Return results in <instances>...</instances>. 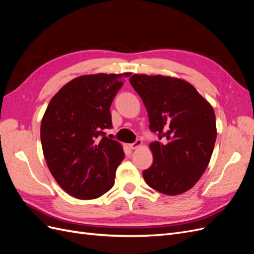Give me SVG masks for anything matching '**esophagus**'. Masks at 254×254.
Segmentation results:
<instances>
[{
  "instance_id": "obj_1",
  "label": "esophagus",
  "mask_w": 254,
  "mask_h": 254,
  "mask_svg": "<svg viewBox=\"0 0 254 254\" xmlns=\"http://www.w3.org/2000/svg\"><path fill=\"white\" fill-rule=\"evenodd\" d=\"M142 144H143V142H142V140H140V139H137L134 143H132V144H130L129 145V147L131 148V149H136V148H139V147H141L142 146Z\"/></svg>"
}]
</instances>
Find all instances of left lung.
I'll return each mask as SVG.
<instances>
[{
	"label": "left lung",
	"mask_w": 254,
	"mask_h": 254,
	"mask_svg": "<svg viewBox=\"0 0 254 254\" xmlns=\"http://www.w3.org/2000/svg\"><path fill=\"white\" fill-rule=\"evenodd\" d=\"M129 81L146 107L150 130L166 139L149 144L153 162L143 172L145 182L165 195L186 193L212 157L217 135L213 107L180 78L134 74Z\"/></svg>",
	"instance_id": "obj_1"
}]
</instances>
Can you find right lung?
Masks as SVG:
<instances>
[{
  "mask_svg": "<svg viewBox=\"0 0 254 254\" xmlns=\"http://www.w3.org/2000/svg\"><path fill=\"white\" fill-rule=\"evenodd\" d=\"M130 73L82 75L54 95L41 122L43 155L57 183L87 200L114 186L124 160L122 145L103 131L112 127L110 106Z\"/></svg>",
  "mask_w": 254,
  "mask_h": 254,
  "instance_id": "right-lung-1",
  "label": "right lung"
}]
</instances>
